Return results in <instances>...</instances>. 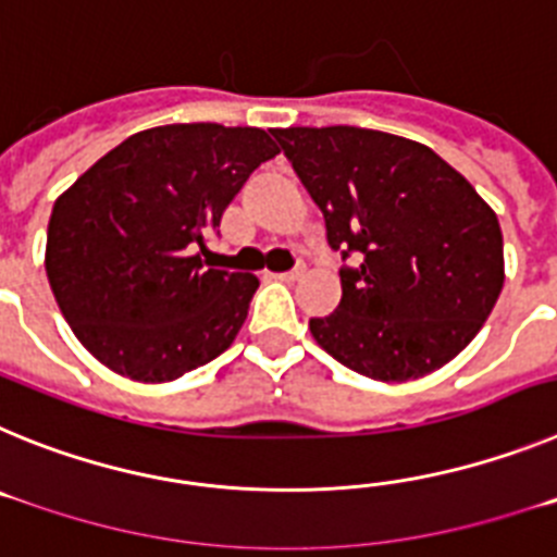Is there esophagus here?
<instances>
[{"label": "esophagus", "mask_w": 557, "mask_h": 557, "mask_svg": "<svg viewBox=\"0 0 557 557\" xmlns=\"http://www.w3.org/2000/svg\"><path fill=\"white\" fill-rule=\"evenodd\" d=\"M304 275V264H298V268L287 270V273H273V278H278V282H298Z\"/></svg>", "instance_id": "esophagus-1"}]
</instances>
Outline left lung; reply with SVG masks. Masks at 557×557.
I'll use <instances>...</instances> for the list:
<instances>
[{
    "label": "left lung",
    "mask_w": 557,
    "mask_h": 557,
    "mask_svg": "<svg viewBox=\"0 0 557 557\" xmlns=\"http://www.w3.org/2000/svg\"><path fill=\"white\" fill-rule=\"evenodd\" d=\"M284 156L351 268L343 298L309 332L379 382L444 368L469 346L505 284L494 209L426 145L368 127H278Z\"/></svg>",
    "instance_id": "8db88e82"
}]
</instances>
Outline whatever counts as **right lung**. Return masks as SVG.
<instances>
[{
	"label": "right lung",
	"mask_w": 557,
	"mask_h": 557,
	"mask_svg": "<svg viewBox=\"0 0 557 557\" xmlns=\"http://www.w3.org/2000/svg\"><path fill=\"white\" fill-rule=\"evenodd\" d=\"M278 147L214 122L133 133L52 206L47 278L88 354L136 382H172L234 343L259 278L206 268V234Z\"/></svg>",
	"instance_id": "right-lung-1"
}]
</instances>
